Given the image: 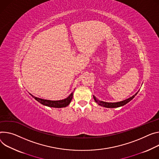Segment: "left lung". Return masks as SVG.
Wrapping results in <instances>:
<instances>
[{
    "label": "left lung",
    "instance_id": "8db88e82",
    "mask_svg": "<svg viewBox=\"0 0 159 159\" xmlns=\"http://www.w3.org/2000/svg\"><path fill=\"white\" fill-rule=\"evenodd\" d=\"M138 91L133 96L130 97L128 99H126L124 101H122V102H115V103H108V102H102V101H99V99H98L94 95H93V98L95 102L100 106L103 107H106V108H118L120 107H122L125 105H126L127 103H129L130 101H131L134 97L135 96L138 94Z\"/></svg>",
    "mask_w": 159,
    "mask_h": 159
}]
</instances>
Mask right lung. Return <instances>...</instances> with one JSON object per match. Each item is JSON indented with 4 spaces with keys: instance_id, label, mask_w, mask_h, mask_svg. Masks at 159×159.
<instances>
[{
    "instance_id": "right-lung-1",
    "label": "right lung",
    "mask_w": 159,
    "mask_h": 159,
    "mask_svg": "<svg viewBox=\"0 0 159 159\" xmlns=\"http://www.w3.org/2000/svg\"><path fill=\"white\" fill-rule=\"evenodd\" d=\"M73 94H74V93H71L66 98L62 100L51 101V100L44 99L39 98H37L30 94V95L34 98H35V99H36L38 102H39L42 105L49 107H53V108H63V107H67L71 102L72 98H73Z\"/></svg>"
}]
</instances>
